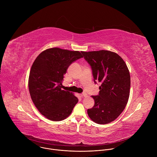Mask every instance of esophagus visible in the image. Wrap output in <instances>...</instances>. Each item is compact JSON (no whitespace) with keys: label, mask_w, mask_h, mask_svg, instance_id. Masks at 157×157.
Instances as JSON below:
<instances>
[{"label":"esophagus","mask_w":157,"mask_h":157,"mask_svg":"<svg viewBox=\"0 0 157 157\" xmlns=\"http://www.w3.org/2000/svg\"><path fill=\"white\" fill-rule=\"evenodd\" d=\"M82 97H87V94L86 93H82L81 94Z\"/></svg>","instance_id":"34e87169"}]
</instances>
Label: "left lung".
<instances>
[{"instance_id":"obj_1","label":"left lung","mask_w":157,"mask_h":157,"mask_svg":"<svg viewBox=\"0 0 157 157\" xmlns=\"http://www.w3.org/2000/svg\"><path fill=\"white\" fill-rule=\"evenodd\" d=\"M81 53L91 67L94 82L101 83L99 94L92 96L95 104L87 109V114L97 124H109L119 116L127 104L130 88L129 71L123 59L114 52Z\"/></svg>"}]
</instances>
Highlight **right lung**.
Masks as SVG:
<instances>
[{
	"label": "right lung",
	"instance_id": "right-lung-1",
	"mask_svg": "<svg viewBox=\"0 0 157 157\" xmlns=\"http://www.w3.org/2000/svg\"><path fill=\"white\" fill-rule=\"evenodd\" d=\"M81 58L78 51L52 48L42 52L34 61L29 79V92L37 109L47 119H66L78 102L72 93L61 88L67 69Z\"/></svg>",
	"mask_w": 157,
	"mask_h": 157
}]
</instances>
